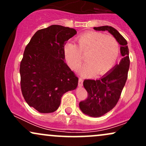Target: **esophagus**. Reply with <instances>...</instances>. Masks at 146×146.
<instances>
[{"instance_id":"1","label":"esophagus","mask_w":146,"mask_h":146,"mask_svg":"<svg viewBox=\"0 0 146 146\" xmlns=\"http://www.w3.org/2000/svg\"><path fill=\"white\" fill-rule=\"evenodd\" d=\"M83 81L84 80L82 78H79V82H78V86L80 87H82L83 86Z\"/></svg>"}]
</instances>
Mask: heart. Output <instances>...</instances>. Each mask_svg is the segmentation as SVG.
I'll return each mask as SVG.
<instances>
[{
	"instance_id": "b5f03b06",
	"label": "heart",
	"mask_w": 146,
	"mask_h": 146,
	"mask_svg": "<svg viewBox=\"0 0 146 146\" xmlns=\"http://www.w3.org/2000/svg\"><path fill=\"white\" fill-rule=\"evenodd\" d=\"M64 56L68 66L76 70L86 56V64L80 70L84 75H104L116 62L119 53V44L116 38L101 33L88 32L80 35L78 45L66 43L64 47Z\"/></svg>"
}]
</instances>
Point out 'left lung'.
Listing matches in <instances>:
<instances>
[{
	"instance_id": "8db88e82",
	"label": "left lung",
	"mask_w": 146,
	"mask_h": 146,
	"mask_svg": "<svg viewBox=\"0 0 146 146\" xmlns=\"http://www.w3.org/2000/svg\"><path fill=\"white\" fill-rule=\"evenodd\" d=\"M96 31H108L121 45V62L100 80H85L84 86L88 93L85 100L80 102L82 111L90 117H99L111 110L117 104L128 78L130 66L129 50L126 40L110 26L94 27Z\"/></svg>"
}]
</instances>
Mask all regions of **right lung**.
<instances>
[{
	"label": "right lung",
	"mask_w": 146,
	"mask_h": 146,
	"mask_svg": "<svg viewBox=\"0 0 146 146\" xmlns=\"http://www.w3.org/2000/svg\"><path fill=\"white\" fill-rule=\"evenodd\" d=\"M76 30L53 25L36 31L25 47L20 65L21 87L29 106L53 113L62 95L74 90L78 78L64 62V47Z\"/></svg>",
	"instance_id": "right-lung-1"
}]
</instances>
